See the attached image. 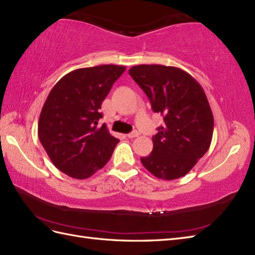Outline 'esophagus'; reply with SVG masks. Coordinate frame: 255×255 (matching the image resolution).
Wrapping results in <instances>:
<instances>
[{
  "mask_svg": "<svg viewBox=\"0 0 255 255\" xmlns=\"http://www.w3.org/2000/svg\"><path fill=\"white\" fill-rule=\"evenodd\" d=\"M139 135V133H138V131L137 130H133L132 132H130V133H128V134H126V137L127 138H129V139H132V138H135V137H138Z\"/></svg>",
  "mask_w": 255,
  "mask_h": 255,
  "instance_id": "34e87169",
  "label": "esophagus"
}]
</instances>
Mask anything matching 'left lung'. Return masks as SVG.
Listing matches in <instances>:
<instances>
[{"label": "left lung", "mask_w": 255, "mask_h": 255, "mask_svg": "<svg viewBox=\"0 0 255 255\" xmlns=\"http://www.w3.org/2000/svg\"><path fill=\"white\" fill-rule=\"evenodd\" d=\"M129 75L149 98L164 125L152 137L153 150L141 163L159 179L185 176L209 150L214 118L203 88L185 70L163 65H137Z\"/></svg>", "instance_id": "obj_1"}]
</instances>
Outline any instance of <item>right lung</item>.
Here are the masks:
<instances>
[{
  "label": "right lung",
  "mask_w": 255,
  "mask_h": 255,
  "mask_svg": "<svg viewBox=\"0 0 255 255\" xmlns=\"http://www.w3.org/2000/svg\"><path fill=\"white\" fill-rule=\"evenodd\" d=\"M126 67L118 65L79 68L53 87L41 111L38 135L53 164L75 179H86L109 162L116 144L101 104Z\"/></svg>",
  "instance_id": "add662e5"
}]
</instances>
